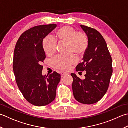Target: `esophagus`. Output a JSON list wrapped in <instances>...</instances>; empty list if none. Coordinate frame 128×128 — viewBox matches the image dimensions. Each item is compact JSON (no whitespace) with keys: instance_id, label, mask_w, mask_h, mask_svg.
I'll use <instances>...</instances> for the list:
<instances>
[{"instance_id":"1","label":"esophagus","mask_w":128,"mask_h":128,"mask_svg":"<svg viewBox=\"0 0 128 128\" xmlns=\"http://www.w3.org/2000/svg\"><path fill=\"white\" fill-rule=\"evenodd\" d=\"M68 73L67 72H61V76L62 77H63L64 76H66V75H67Z\"/></svg>"}]
</instances>
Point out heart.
I'll return each instance as SVG.
<instances>
[{"label": "heart", "instance_id": "heart-1", "mask_svg": "<svg viewBox=\"0 0 128 128\" xmlns=\"http://www.w3.org/2000/svg\"><path fill=\"white\" fill-rule=\"evenodd\" d=\"M56 36L60 42H67L68 52H72L78 56L83 55L89 46V39L86 32H77L70 26H66L59 29L56 32ZM42 46L48 56H52L56 52V40L52 36H47L44 39ZM76 62V56L72 54H69L56 56L52 60L51 63L54 68L66 70Z\"/></svg>", "mask_w": 128, "mask_h": 128}]
</instances>
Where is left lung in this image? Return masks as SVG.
<instances>
[{
	"label": "left lung",
	"mask_w": 128,
	"mask_h": 128,
	"mask_svg": "<svg viewBox=\"0 0 128 128\" xmlns=\"http://www.w3.org/2000/svg\"><path fill=\"white\" fill-rule=\"evenodd\" d=\"M89 39V46L83 56V62L76 67V72L86 71V78L82 79L76 74L72 84L74 96L84 104L98 102L108 89L112 73V59L106 42L96 29L81 25Z\"/></svg>",
	"instance_id": "8db88e82"
}]
</instances>
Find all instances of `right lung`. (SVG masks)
<instances>
[{"label": "right lung", "instance_id": "add662e5", "mask_svg": "<svg viewBox=\"0 0 128 128\" xmlns=\"http://www.w3.org/2000/svg\"><path fill=\"white\" fill-rule=\"evenodd\" d=\"M56 26L43 25L27 30L15 48L12 68L17 86L24 98L35 106H45L53 102L60 80V74L56 72L49 76L42 75V63L46 58L42 41Z\"/></svg>", "mask_w": 128, "mask_h": 128}]
</instances>
